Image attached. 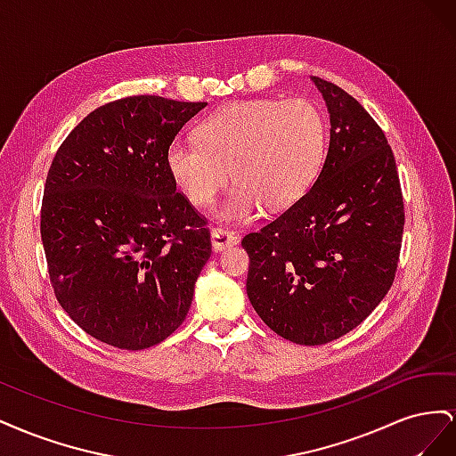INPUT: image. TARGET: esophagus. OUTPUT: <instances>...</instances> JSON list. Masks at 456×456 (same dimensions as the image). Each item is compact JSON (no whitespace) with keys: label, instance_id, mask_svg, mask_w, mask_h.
<instances>
[{"label":"esophagus","instance_id":"34e87169","mask_svg":"<svg viewBox=\"0 0 456 456\" xmlns=\"http://www.w3.org/2000/svg\"><path fill=\"white\" fill-rule=\"evenodd\" d=\"M238 240L240 238L236 236V233L228 232L226 228H213V232H211V243H213L215 253L224 251L226 247H233L238 243Z\"/></svg>","mask_w":456,"mask_h":456}]
</instances>
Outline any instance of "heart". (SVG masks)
I'll return each instance as SVG.
<instances>
[{"label":"heart","mask_w":456,"mask_h":456,"mask_svg":"<svg viewBox=\"0 0 456 456\" xmlns=\"http://www.w3.org/2000/svg\"><path fill=\"white\" fill-rule=\"evenodd\" d=\"M325 148V119L310 101H240L205 118L200 141L173 139L167 169L196 207L209 205L232 176L236 184L216 216L249 223L265 207L278 213L305 198L322 171Z\"/></svg>","instance_id":"heart-1"}]
</instances>
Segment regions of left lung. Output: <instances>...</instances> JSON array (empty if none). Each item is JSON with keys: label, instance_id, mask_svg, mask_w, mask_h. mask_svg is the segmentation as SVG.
<instances>
[{"label": "left lung", "instance_id": "obj_1", "mask_svg": "<svg viewBox=\"0 0 456 456\" xmlns=\"http://www.w3.org/2000/svg\"><path fill=\"white\" fill-rule=\"evenodd\" d=\"M330 123L322 173L298 203L241 245L247 297L280 337L317 346L350 333L390 291L403 236V196L382 129L322 77Z\"/></svg>", "mask_w": 456, "mask_h": 456}]
</instances>
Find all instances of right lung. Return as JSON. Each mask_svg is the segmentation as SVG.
<instances>
[{
	"label": "right lung",
	"instance_id": "right-lung-1",
	"mask_svg": "<svg viewBox=\"0 0 456 456\" xmlns=\"http://www.w3.org/2000/svg\"><path fill=\"white\" fill-rule=\"evenodd\" d=\"M207 102L139 94L66 136L47 175L41 241L54 295L110 346L144 350L183 325L211 233L167 169L171 141Z\"/></svg>",
	"mask_w": 456,
	"mask_h": 456
}]
</instances>
